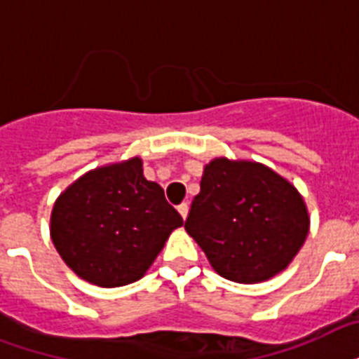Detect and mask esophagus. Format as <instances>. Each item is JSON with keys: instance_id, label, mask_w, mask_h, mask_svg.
Here are the masks:
<instances>
[{"instance_id": "1", "label": "esophagus", "mask_w": 359, "mask_h": 359, "mask_svg": "<svg viewBox=\"0 0 359 359\" xmlns=\"http://www.w3.org/2000/svg\"><path fill=\"white\" fill-rule=\"evenodd\" d=\"M188 209H190V207H188V203H180L179 205V212H180V216H182V218H186V216H188Z\"/></svg>"}]
</instances>
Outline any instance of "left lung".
<instances>
[{
	"mask_svg": "<svg viewBox=\"0 0 359 359\" xmlns=\"http://www.w3.org/2000/svg\"><path fill=\"white\" fill-rule=\"evenodd\" d=\"M184 228L218 275L252 284L286 269L305 243L309 215L299 191L269 168L216 158Z\"/></svg>",
	"mask_w": 359,
	"mask_h": 359,
	"instance_id": "8db88e82",
	"label": "left lung"
}]
</instances>
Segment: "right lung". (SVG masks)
<instances>
[{
    "mask_svg": "<svg viewBox=\"0 0 359 359\" xmlns=\"http://www.w3.org/2000/svg\"><path fill=\"white\" fill-rule=\"evenodd\" d=\"M182 216L163 188L143 175V163L90 171L52 209V243L76 275L103 288L135 283L160 254Z\"/></svg>",
    "mask_w": 359,
    "mask_h": 359,
    "instance_id": "obj_1",
    "label": "right lung"
}]
</instances>
